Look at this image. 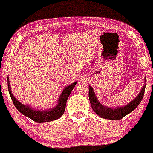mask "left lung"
I'll use <instances>...</instances> for the list:
<instances>
[{
	"mask_svg": "<svg viewBox=\"0 0 153 153\" xmlns=\"http://www.w3.org/2000/svg\"><path fill=\"white\" fill-rule=\"evenodd\" d=\"M145 87H146V79H145V85L141 90L139 95L136 97L132 101H131L129 103H128L126 106H123V107H117L116 109L113 108L108 107V106H102L100 102L97 99L93 89L92 86H90V90H89V99L91 104L92 109L93 111L95 112L99 117L101 118L107 119V120H118L123 118L127 114L132 112L139 106V104L142 101L145 93Z\"/></svg>",
	"mask_w": 153,
	"mask_h": 153,
	"instance_id": "obj_1",
	"label": "left lung"
}]
</instances>
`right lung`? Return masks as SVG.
<instances>
[{
  "instance_id": "right-lung-1",
  "label": "right lung",
  "mask_w": 153,
  "mask_h": 153,
  "mask_svg": "<svg viewBox=\"0 0 153 153\" xmlns=\"http://www.w3.org/2000/svg\"><path fill=\"white\" fill-rule=\"evenodd\" d=\"M76 84V82H74V83L70 84L68 86H66L63 89L61 95L59 97L58 104L56 105V107L49 109V110L41 111V110H36V109H32V108L28 106H25L24 104L21 103L18 100H17V99L13 97V95L12 94L10 81H9V78L7 77L8 91H9L10 96L11 97V100L13 101V103L14 104L15 107L17 108V110H19L25 117H29L30 119L33 120L34 122L37 123L50 122V121L57 120L60 117H62V115L63 114V113L65 111L67 99H68L70 93L73 90V89L74 88V86H75Z\"/></svg>"
}]
</instances>
